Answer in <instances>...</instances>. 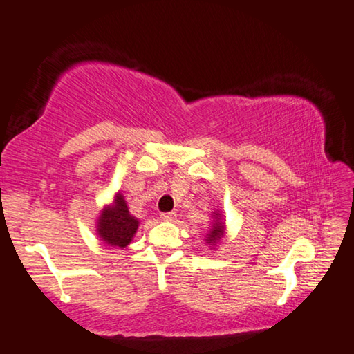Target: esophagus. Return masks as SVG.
Listing matches in <instances>:
<instances>
[{"mask_svg":"<svg viewBox=\"0 0 354 354\" xmlns=\"http://www.w3.org/2000/svg\"><path fill=\"white\" fill-rule=\"evenodd\" d=\"M160 219L162 221H170V223H171V221L176 219V213H175V211H170V213H162Z\"/></svg>","mask_w":354,"mask_h":354,"instance_id":"obj_1","label":"esophagus"}]
</instances>
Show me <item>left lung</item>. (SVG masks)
Returning <instances> with one entry per match:
<instances>
[{"label":"left lung","instance_id":"8db88e82","mask_svg":"<svg viewBox=\"0 0 354 354\" xmlns=\"http://www.w3.org/2000/svg\"><path fill=\"white\" fill-rule=\"evenodd\" d=\"M211 219H213V223H211L207 235H205V243L209 246V250H216L225 236V221L219 209L213 211Z\"/></svg>","mask_w":354,"mask_h":354}]
</instances>
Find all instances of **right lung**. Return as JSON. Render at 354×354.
<instances>
[{"label":"right lung","instance_id":"add662e5","mask_svg":"<svg viewBox=\"0 0 354 354\" xmlns=\"http://www.w3.org/2000/svg\"><path fill=\"white\" fill-rule=\"evenodd\" d=\"M138 225V218L130 214L127 200L122 194L118 192L114 194L113 202L104 205V208L100 211L95 227H97V235L104 245L122 250L131 243Z\"/></svg>","mask_w":354,"mask_h":354}]
</instances>
